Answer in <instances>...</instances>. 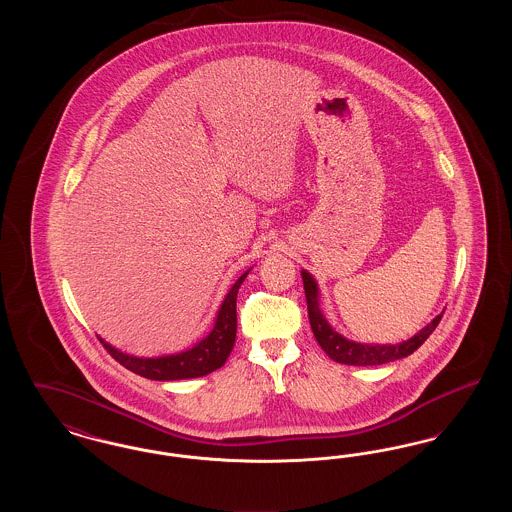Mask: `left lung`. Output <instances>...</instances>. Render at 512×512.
I'll use <instances>...</instances> for the list:
<instances>
[{
  "label": "left lung",
  "mask_w": 512,
  "mask_h": 512,
  "mask_svg": "<svg viewBox=\"0 0 512 512\" xmlns=\"http://www.w3.org/2000/svg\"><path fill=\"white\" fill-rule=\"evenodd\" d=\"M303 288L307 297V311H309V322L313 328V334L317 338L318 345L324 349V353L341 365L353 366H374L391 363L397 359H403L414 353L424 341L430 338V334L436 330L439 320L443 315L434 318L426 328H422L411 340L397 343V345H363L355 341L345 340L332 326L318 309V288L313 276L303 270Z\"/></svg>",
  "instance_id": "obj_1"
}]
</instances>
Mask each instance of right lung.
Here are the masks:
<instances>
[{"label":"right lung","instance_id":"add662e5","mask_svg":"<svg viewBox=\"0 0 512 512\" xmlns=\"http://www.w3.org/2000/svg\"><path fill=\"white\" fill-rule=\"evenodd\" d=\"M245 276H247V272L238 278V282L232 286V290L222 301L217 322H215V328L211 330V334L184 353L157 357V359H140V357L121 353L119 349L111 347L103 340L99 341L103 343L107 353L117 363H121L124 368L132 370L134 374L149 378V380L169 382V380H186V378L205 376L224 365L234 347L236 328H238L236 297H238V290H240Z\"/></svg>","mask_w":512,"mask_h":512}]
</instances>
